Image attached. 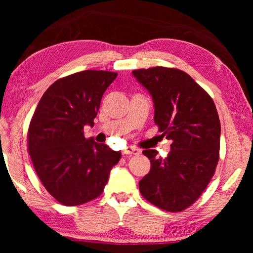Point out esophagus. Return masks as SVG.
<instances>
[{
    "instance_id": "34e87169",
    "label": "esophagus",
    "mask_w": 253,
    "mask_h": 253,
    "mask_svg": "<svg viewBox=\"0 0 253 253\" xmlns=\"http://www.w3.org/2000/svg\"><path fill=\"white\" fill-rule=\"evenodd\" d=\"M139 153H140V150L131 146L123 150V154H139Z\"/></svg>"
}]
</instances>
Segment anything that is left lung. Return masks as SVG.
<instances>
[{"instance_id":"obj_1","label":"left lung","mask_w":253,"mask_h":253,"mask_svg":"<svg viewBox=\"0 0 253 253\" xmlns=\"http://www.w3.org/2000/svg\"><path fill=\"white\" fill-rule=\"evenodd\" d=\"M132 75L152 95L161 136L171 140L166 159L158 158L157 150L142 152L151 169L139 181V190L155 207L180 212L201 196L216 169L221 123L215 104L180 69L153 67Z\"/></svg>"}]
</instances>
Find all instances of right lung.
<instances>
[{
    "mask_svg": "<svg viewBox=\"0 0 253 253\" xmlns=\"http://www.w3.org/2000/svg\"><path fill=\"white\" fill-rule=\"evenodd\" d=\"M116 73L84 71L53 83L28 129V152L46 191L67 207L87 203L104 190L122 153L84 135L94 125L102 95Z\"/></svg>",
    "mask_w": 253,
    "mask_h": 253,
    "instance_id": "obj_1",
    "label": "right lung"
}]
</instances>
